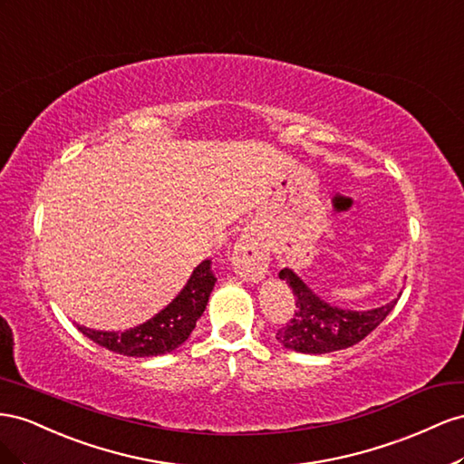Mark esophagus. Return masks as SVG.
Segmentation results:
<instances>
[{"label":"esophagus","instance_id":"esophagus-1","mask_svg":"<svg viewBox=\"0 0 464 464\" xmlns=\"http://www.w3.org/2000/svg\"><path fill=\"white\" fill-rule=\"evenodd\" d=\"M231 264L235 272L246 282H260L268 272L270 255L266 243L255 231H245L233 248Z\"/></svg>","mask_w":464,"mask_h":464}]
</instances>
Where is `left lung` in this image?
<instances>
[{
    "mask_svg": "<svg viewBox=\"0 0 464 464\" xmlns=\"http://www.w3.org/2000/svg\"><path fill=\"white\" fill-rule=\"evenodd\" d=\"M280 280H285V284L294 289L297 309L294 319L277 330L276 340L287 350L301 353L319 355L350 348L362 342L387 319V314L401 297L399 294V297L377 309L352 311L334 307L321 299L294 270L284 268L280 272Z\"/></svg>",
    "mask_w": 464,
    "mask_h": 464,
    "instance_id": "8db88e82",
    "label": "left lung"
}]
</instances>
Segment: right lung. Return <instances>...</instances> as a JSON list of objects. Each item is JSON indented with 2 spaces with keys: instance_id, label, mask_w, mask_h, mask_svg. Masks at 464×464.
<instances>
[{
  "instance_id": "1",
  "label": "right lung",
  "mask_w": 464,
  "mask_h": 464,
  "mask_svg": "<svg viewBox=\"0 0 464 464\" xmlns=\"http://www.w3.org/2000/svg\"><path fill=\"white\" fill-rule=\"evenodd\" d=\"M216 285V276L211 272V260H204L194 268L190 280L180 289V294L159 311L150 321L140 326L128 328L124 333H107L77 324L99 346L128 357H151L177 350L188 340L190 333L200 319L211 289Z\"/></svg>"
}]
</instances>
